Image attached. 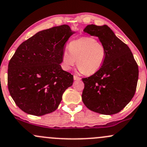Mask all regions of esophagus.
Instances as JSON below:
<instances>
[{
	"label": "esophagus",
	"mask_w": 147,
	"mask_h": 147,
	"mask_svg": "<svg viewBox=\"0 0 147 147\" xmlns=\"http://www.w3.org/2000/svg\"><path fill=\"white\" fill-rule=\"evenodd\" d=\"M73 78H74V80H81V78H80V77L76 76V75H74Z\"/></svg>",
	"instance_id": "esophagus-1"
}]
</instances>
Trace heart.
<instances>
[{"instance_id":"b5f03b06","label":"heart","mask_w":147,"mask_h":147,"mask_svg":"<svg viewBox=\"0 0 147 147\" xmlns=\"http://www.w3.org/2000/svg\"><path fill=\"white\" fill-rule=\"evenodd\" d=\"M106 48L91 37H82L72 41L62 54V67L69 70L76 63L80 72L91 75L101 68L106 57Z\"/></svg>"}]
</instances>
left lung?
<instances>
[{
	"label": "left lung",
	"instance_id": "obj_1",
	"mask_svg": "<svg viewBox=\"0 0 147 147\" xmlns=\"http://www.w3.org/2000/svg\"><path fill=\"white\" fill-rule=\"evenodd\" d=\"M85 33L98 37L106 48L101 68L82 79L84 104L93 112L112 115L121 111L135 95L138 80V65L128 45L119 39L107 25H88Z\"/></svg>",
	"mask_w": 147,
	"mask_h": 147
}]
</instances>
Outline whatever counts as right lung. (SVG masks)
<instances>
[{
  "mask_svg": "<svg viewBox=\"0 0 147 147\" xmlns=\"http://www.w3.org/2000/svg\"><path fill=\"white\" fill-rule=\"evenodd\" d=\"M75 32L68 25L41 30L19 46L9 61L7 86L16 105L28 114L55 111L73 75L60 64L64 45Z\"/></svg>",
  "mask_w": 147,
  "mask_h": 147,
  "instance_id": "right-lung-1",
  "label": "right lung"
}]
</instances>
